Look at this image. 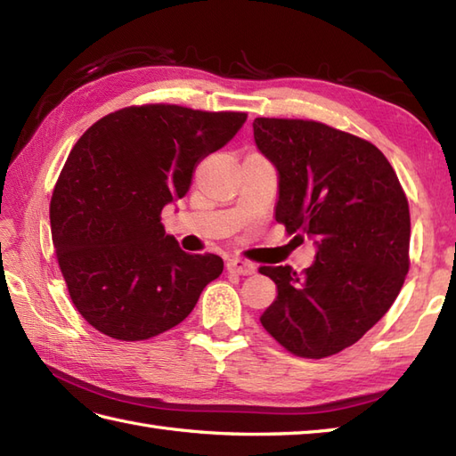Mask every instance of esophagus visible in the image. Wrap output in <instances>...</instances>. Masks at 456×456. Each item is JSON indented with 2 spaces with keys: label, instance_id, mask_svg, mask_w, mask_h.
<instances>
[{
  "label": "esophagus",
  "instance_id": "34e87169",
  "mask_svg": "<svg viewBox=\"0 0 456 456\" xmlns=\"http://www.w3.org/2000/svg\"><path fill=\"white\" fill-rule=\"evenodd\" d=\"M227 270L231 274H239V276H248L255 273V265L247 263V260H240V258H231L227 260Z\"/></svg>",
  "mask_w": 456,
  "mask_h": 456
}]
</instances>
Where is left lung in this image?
<instances>
[{
  "instance_id": "8db88e82",
  "label": "left lung",
  "mask_w": 456,
  "mask_h": 456,
  "mask_svg": "<svg viewBox=\"0 0 456 456\" xmlns=\"http://www.w3.org/2000/svg\"><path fill=\"white\" fill-rule=\"evenodd\" d=\"M278 172L274 217L312 239L314 265L263 266L278 296L260 323L289 353L331 356L354 345L398 297L410 270V208L372 142L317 121H253ZM294 237V239H296Z\"/></svg>"
}]
</instances>
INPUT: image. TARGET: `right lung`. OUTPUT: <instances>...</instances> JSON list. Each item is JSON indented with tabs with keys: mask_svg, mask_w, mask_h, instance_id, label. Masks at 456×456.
<instances>
[{
	"mask_svg": "<svg viewBox=\"0 0 456 456\" xmlns=\"http://www.w3.org/2000/svg\"><path fill=\"white\" fill-rule=\"evenodd\" d=\"M245 119L141 105L105 115L74 144L51 200L53 243L72 304L100 333L144 341L168 331L223 273L217 255L183 253L160 213Z\"/></svg>",
	"mask_w": 456,
	"mask_h": 456,
	"instance_id": "obj_1",
	"label": "right lung"
}]
</instances>
